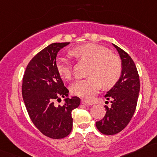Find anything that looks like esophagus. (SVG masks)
Wrapping results in <instances>:
<instances>
[{
    "label": "esophagus",
    "mask_w": 157,
    "mask_h": 157,
    "mask_svg": "<svg viewBox=\"0 0 157 157\" xmlns=\"http://www.w3.org/2000/svg\"><path fill=\"white\" fill-rule=\"evenodd\" d=\"M81 103L83 105H86V106H90V105H92V103L89 102V101H88L86 100H84V99L82 100Z\"/></svg>",
    "instance_id": "34e87169"
}]
</instances>
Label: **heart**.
I'll list each match as a JSON object with an SVG mask.
<instances>
[{"mask_svg":"<svg viewBox=\"0 0 157 157\" xmlns=\"http://www.w3.org/2000/svg\"><path fill=\"white\" fill-rule=\"evenodd\" d=\"M70 54L90 63L88 71L89 77L78 80L71 86L72 92L77 96L91 99L97 94L101 85L105 88L113 86L121 77L123 68L120 58L110 53L104 46L86 43L73 48ZM56 69L63 78H71V68L65 58H58Z\"/></svg>","mask_w":157,"mask_h":157,"instance_id":"b5f03b06","label":"heart"}]
</instances>
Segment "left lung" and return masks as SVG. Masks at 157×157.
<instances>
[{"instance_id":"8db88e82","label":"left lung","mask_w":157,"mask_h":157,"mask_svg":"<svg viewBox=\"0 0 157 157\" xmlns=\"http://www.w3.org/2000/svg\"><path fill=\"white\" fill-rule=\"evenodd\" d=\"M113 45L119 53L123 70L120 80L104 96L111 101V106H104L106 112L104 118L96 122L98 130L105 135H114L127 126L135 113L140 89L139 76L133 60L124 50Z\"/></svg>"}]
</instances>
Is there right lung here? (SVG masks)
Listing matches in <instances>:
<instances>
[{
  "mask_svg": "<svg viewBox=\"0 0 157 157\" xmlns=\"http://www.w3.org/2000/svg\"><path fill=\"white\" fill-rule=\"evenodd\" d=\"M69 42L52 43L37 53L27 65L22 80V97L31 121L42 134L51 139L66 137L73 126L72 110L78 107V97L65 98L63 105L55 101L68 96L56 69V57Z\"/></svg>",
  "mask_w": 157,
  "mask_h": 157,
  "instance_id": "1",
  "label": "right lung"
}]
</instances>
